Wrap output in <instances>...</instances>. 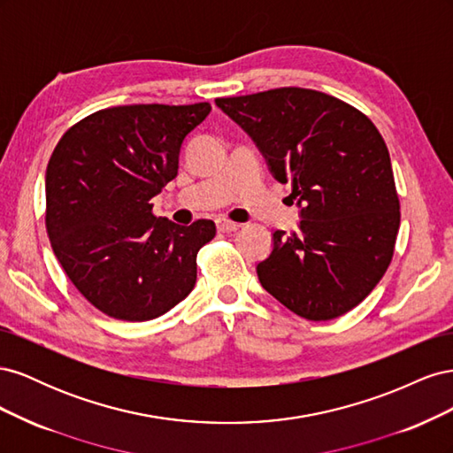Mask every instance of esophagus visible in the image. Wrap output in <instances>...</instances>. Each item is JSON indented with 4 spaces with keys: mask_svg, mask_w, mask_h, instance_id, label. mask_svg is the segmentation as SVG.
Wrapping results in <instances>:
<instances>
[{
    "mask_svg": "<svg viewBox=\"0 0 453 453\" xmlns=\"http://www.w3.org/2000/svg\"><path fill=\"white\" fill-rule=\"evenodd\" d=\"M215 225H217V230L219 232H234V230H238V223H234V221H228L226 217H217L215 219Z\"/></svg>",
    "mask_w": 453,
    "mask_h": 453,
    "instance_id": "34e87169",
    "label": "esophagus"
}]
</instances>
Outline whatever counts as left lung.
Listing matches in <instances>:
<instances>
[{
	"label": "left lung",
	"mask_w": 453,
	"mask_h": 453,
	"mask_svg": "<svg viewBox=\"0 0 453 453\" xmlns=\"http://www.w3.org/2000/svg\"><path fill=\"white\" fill-rule=\"evenodd\" d=\"M280 183H291L298 230L273 232L260 285L310 321L340 318L386 273L401 225L389 150L366 115L334 96L283 87L217 98Z\"/></svg>",
	"instance_id": "1"
}]
</instances>
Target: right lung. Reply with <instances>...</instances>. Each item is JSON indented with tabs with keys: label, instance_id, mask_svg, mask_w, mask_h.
<instances>
[{
	"label": "right lung",
	"instance_id": "1",
	"mask_svg": "<svg viewBox=\"0 0 453 453\" xmlns=\"http://www.w3.org/2000/svg\"><path fill=\"white\" fill-rule=\"evenodd\" d=\"M193 105H117L67 130L45 175V225L67 278L109 318L149 321L195 289L196 255L215 223L181 226L150 198L180 168L187 135L210 115Z\"/></svg>",
	"mask_w": 453,
	"mask_h": 453
}]
</instances>
